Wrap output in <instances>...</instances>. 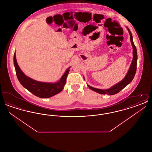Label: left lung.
Wrapping results in <instances>:
<instances>
[{
    "mask_svg": "<svg viewBox=\"0 0 152 152\" xmlns=\"http://www.w3.org/2000/svg\"><path fill=\"white\" fill-rule=\"evenodd\" d=\"M127 29L129 31V33L130 34V42L132 43V45L133 47V60L132 61L131 65L129 68V69L127 74L126 75L125 77L123 79L122 81L120 82L117 83L116 85L113 86V87L107 89H100L95 88L94 87H91L89 85H87L88 87H89L91 90L94 91V92L102 94H108V95H113V94H117L120 91H121L123 89L126 87L127 85H128L130 82L133 79L135 74L136 72L137 69V52L136 47L134 45V44L133 41V36L132 35V33L130 32V29L127 27Z\"/></svg>",
    "mask_w": 152,
    "mask_h": 152,
    "instance_id": "1",
    "label": "left lung"
}]
</instances>
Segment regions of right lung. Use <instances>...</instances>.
I'll list each match as a JSON object with an SVG mask.
<instances>
[{
    "label": "right lung",
    "instance_id": "1",
    "mask_svg": "<svg viewBox=\"0 0 152 152\" xmlns=\"http://www.w3.org/2000/svg\"><path fill=\"white\" fill-rule=\"evenodd\" d=\"M14 64L17 77L23 87L37 97L44 99L51 97L60 93L63 89L71 67H69L66 70L58 82L55 83H48L37 81L26 76L17 63L15 52L14 56Z\"/></svg>",
    "mask_w": 152,
    "mask_h": 152
}]
</instances>
